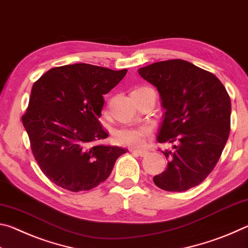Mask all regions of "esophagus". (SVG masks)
Instances as JSON below:
<instances>
[{
    "mask_svg": "<svg viewBox=\"0 0 248 248\" xmlns=\"http://www.w3.org/2000/svg\"><path fill=\"white\" fill-rule=\"evenodd\" d=\"M131 152L139 155V156H145L146 154H148V151H144V150H136V149H132Z\"/></svg>",
    "mask_w": 248,
    "mask_h": 248,
    "instance_id": "obj_1",
    "label": "esophagus"
}]
</instances>
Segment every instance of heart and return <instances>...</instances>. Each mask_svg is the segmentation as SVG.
Masks as SVG:
<instances>
[{"instance_id":"heart-1","label":"heart","mask_w":248,"mask_h":248,"mask_svg":"<svg viewBox=\"0 0 248 248\" xmlns=\"http://www.w3.org/2000/svg\"><path fill=\"white\" fill-rule=\"evenodd\" d=\"M148 87H141L136 91L144 90ZM151 130L149 127H121L114 131V139L120 145L134 146L140 148L145 143V139L150 136Z\"/></svg>"}]
</instances>
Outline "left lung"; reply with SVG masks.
Instances as JSON below:
<instances>
[{
    "instance_id": "obj_1",
    "label": "left lung",
    "mask_w": 248,
    "mask_h": 248,
    "mask_svg": "<svg viewBox=\"0 0 248 248\" xmlns=\"http://www.w3.org/2000/svg\"><path fill=\"white\" fill-rule=\"evenodd\" d=\"M138 73L156 87L164 108L158 129L167 169L153 177L166 191H186L208 177L222 154L231 129V99L215 74L175 59L155 62Z\"/></svg>"
}]
</instances>
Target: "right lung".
I'll return each instance as SVG.
<instances>
[{"mask_svg": "<svg viewBox=\"0 0 248 248\" xmlns=\"http://www.w3.org/2000/svg\"><path fill=\"white\" fill-rule=\"evenodd\" d=\"M127 71L75 63L49 70L33 83L22 121L40 170L57 186L90 190L108 178L128 151L95 144L108 137L99 123L103 95Z\"/></svg>", "mask_w": 248, "mask_h": 248, "instance_id": "obj_1", "label": "right lung"}]
</instances>
